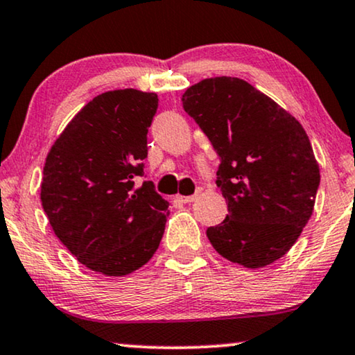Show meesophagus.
Listing matches in <instances>:
<instances>
[{"label":"esophagus","mask_w":355,"mask_h":355,"mask_svg":"<svg viewBox=\"0 0 355 355\" xmlns=\"http://www.w3.org/2000/svg\"><path fill=\"white\" fill-rule=\"evenodd\" d=\"M178 198H179V202H182V203H191L196 200L197 196H179Z\"/></svg>","instance_id":"1"}]
</instances>
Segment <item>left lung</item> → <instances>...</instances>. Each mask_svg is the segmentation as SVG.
I'll list each match as a JSON object with an SVG mask.
<instances>
[{
	"label": "left lung",
	"instance_id": "8db88e82",
	"mask_svg": "<svg viewBox=\"0 0 355 355\" xmlns=\"http://www.w3.org/2000/svg\"><path fill=\"white\" fill-rule=\"evenodd\" d=\"M182 106L220 157L225 221L207 237L218 254L245 268L281 259L312 216L320 169L294 116L237 77L189 87Z\"/></svg>",
	"mask_w": 355,
	"mask_h": 355
}]
</instances>
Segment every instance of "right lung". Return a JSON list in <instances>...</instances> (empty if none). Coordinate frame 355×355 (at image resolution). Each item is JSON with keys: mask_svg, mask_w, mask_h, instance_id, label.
I'll list each match as a JSON object with an SVG mask.
<instances>
[{"mask_svg": "<svg viewBox=\"0 0 355 355\" xmlns=\"http://www.w3.org/2000/svg\"><path fill=\"white\" fill-rule=\"evenodd\" d=\"M157 94L105 92L77 113L48 153L42 207L67 250L87 268L124 276L152 259L169 202L142 181Z\"/></svg>", "mask_w": 355, "mask_h": 355, "instance_id": "add662e5", "label": "right lung"}]
</instances>
